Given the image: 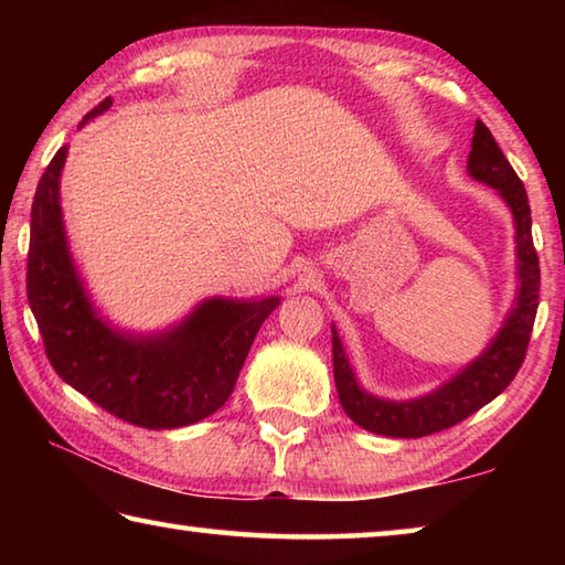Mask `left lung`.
Returning a JSON list of instances; mask_svg holds the SVG:
<instances>
[{
  "instance_id": "obj_1",
  "label": "left lung",
  "mask_w": 565,
  "mask_h": 565,
  "mask_svg": "<svg viewBox=\"0 0 565 565\" xmlns=\"http://www.w3.org/2000/svg\"><path fill=\"white\" fill-rule=\"evenodd\" d=\"M468 174L493 186L509 204L515 224V256H519V294L503 327L495 333L481 356L446 381L444 386L426 396L411 401H386L363 391L343 351L337 329L331 327L333 347V381H337L341 408L347 416L371 434L391 438H420L461 424L511 384L519 374L529 349L535 311H539L541 269L539 254L531 236V206L523 181L515 174L509 159L495 145L493 134L481 119H476Z\"/></svg>"
}]
</instances>
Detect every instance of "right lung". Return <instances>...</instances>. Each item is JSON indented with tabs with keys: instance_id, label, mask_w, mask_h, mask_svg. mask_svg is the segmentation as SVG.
I'll list each match as a JSON object with an SVG mask.
<instances>
[{
	"instance_id": "1",
	"label": "right lung",
	"mask_w": 565,
	"mask_h": 565,
	"mask_svg": "<svg viewBox=\"0 0 565 565\" xmlns=\"http://www.w3.org/2000/svg\"><path fill=\"white\" fill-rule=\"evenodd\" d=\"M111 107L104 99L82 119ZM66 147L56 151L32 204L26 299L44 339L46 359L62 381L127 424L179 428L226 404L264 319L281 303L266 299H206L161 333L109 327L89 301L66 244L60 179Z\"/></svg>"
}]
</instances>
